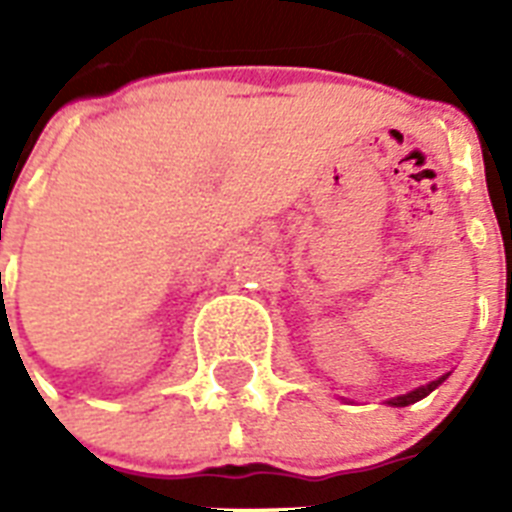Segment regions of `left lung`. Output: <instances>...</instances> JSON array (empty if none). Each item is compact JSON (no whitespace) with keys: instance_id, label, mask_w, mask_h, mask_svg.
<instances>
[{"instance_id":"8db88e82","label":"left lung","mask_w":512,"mask_h":512,"mask_svg":"<svg viewBox=\"0 0 512 512\" xmlns=\"http://www.w3.org/2000/svg\"><path fill=\"white\" fill-rule=\"evenodd\" d=\"M444 380H446V374H441V377H436V380L425 382V385H420V388L409 390V393H404V396L388 398L385 404H390V406H409V404H414V401H420V398L428 396L430 390H436L438 385H441V382H444Z\"/></svg>"}]
</instances>
